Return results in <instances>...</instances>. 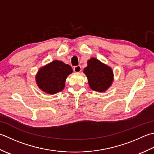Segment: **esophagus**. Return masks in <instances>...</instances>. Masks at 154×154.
<instances>
[{
	"instance_id": "1",
	"label": "esophagus",
	"mask_w": 154,
	"mask_h": 154,
	"mask_svg": "<svg viewBox=\"0 0 154 154\" xmlns=\"http://www.w3.org/2000/svg\"><path fill=\"white\" fill-rule=\"evenodd\" d=\"M73 71L75 72V73H79V72L81 71V67L80 65H77L75 66L73 68Z\"/></svg>"
}]
</instances>
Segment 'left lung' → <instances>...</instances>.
I'll return each mask as SVG.
<instances>
[{
    "label": "left lung",
    "instance_id": "obj_1",
    "mask_svg": "<svg viewBox=\"0 0 154 154\" xmlns=\"http://www.w3.org/2000/svg\"><path fill=\"white\" fill-rule=\"evenodd\" d=\"M83 72L88 79L90 88L93 91H105L113 81L112 69L93 57L87 61Z\"/></svg>",
    "mask_w": 154,
    "mask_h": 154
}]
</instances>
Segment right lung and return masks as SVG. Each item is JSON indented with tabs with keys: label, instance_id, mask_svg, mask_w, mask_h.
<instances>
[{
	"label": "right lung",
	"instance_id": "1",
	"mask_svg": "<svg viewBox=\"0 0 154 154\" xmlns=\"http://www.w3.org/2000/svg\"><path fill=\"white\" fill-rule=\"evenodd\" d=\"M72 73L70 65L55 60L39 69L36 75V82L42 91L53 95L64 89L66 79Z\"/></svg>",
	"mask_w": 154,
	"mask_h": 154
}]
</instances>
